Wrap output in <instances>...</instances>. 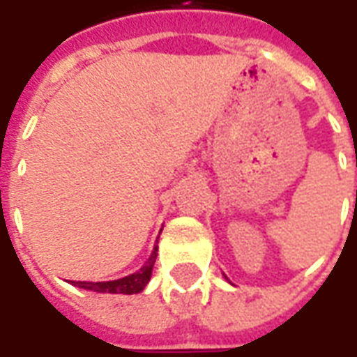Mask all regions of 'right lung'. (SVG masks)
Listing matches in <instances>:
<instances>
[{"mask_svg": "<svg viewBox=\"0 0 357 357\" xmlns=\"http://www.w3.org/2000/svg\"><path fill=\"white\" fill-rule=\"evenodd\" d=\"M156 258V247L155 252L151 255L149 262L135 271L132 275L122 277V279H116V281H102V283H88V281H76L73 284L80 287V289H88V291L95 292H112V294H135V292H141L145 289V284L149 283L151 279V273H153V266H155Z\"/></svg>", "mask_w": 357, "mask_h": 357, "instance_id": "1", "label": "right lung"}]
</instances>
